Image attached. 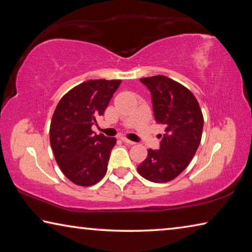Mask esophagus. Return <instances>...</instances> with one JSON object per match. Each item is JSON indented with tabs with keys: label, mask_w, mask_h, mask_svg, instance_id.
Returning <instances> with one entry per match:
<instances>
[{
	"label": "esophagus",
	"mask_w": 252,
	"mask_h": 252,
	"mask_svg": "<svg viewBox=\"0 0 252 252\" xmlns=\"http://www.w3.org/2000/svg\"><path fill=\"white\" fill-rule=\"evenodd\" d=\"M121 140L125 143H126V144H130V146H133V144H135V142L134 141H131V140H129L127 138H126V136H123V138H121Z\"/></svg>",
	"instance_id": "34e87169"
}]
</instances>
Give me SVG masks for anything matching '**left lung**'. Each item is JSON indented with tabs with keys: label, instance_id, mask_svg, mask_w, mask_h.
I'll list each match as a JSON object with an SVG mask.
<instances>
[{
	"label": "left lung",
	"instance_id": "obj_1",
	"mask_svg": "<svg viewBox=\"0 0 252 252\" xmlns=\"http://www.w3.org/2000/svg\"><path fill=\"white\" fill-rule=\"evenodd\" d=\"M152 95L158 125L164 126L159 150L149 149L138 172L149 181L163 183L177 178L194 157L201 141L203 116L193 93L164 75L142 78Z\"/></svg>",
	"mask_w": 252,
	"mask_h": 252
}]
</instances>
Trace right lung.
Segmentation results:
<instances>
[{
  "label": "right lung",
  "mask_w": 252,
  "mask_h": 252,
  "mask_svg": "<svg viewBox=\"0 0 252 252\" xmlns=\"http://www.w3.org/2000/svg\"><path fill=\"white\" fill-rule=\"evenodd\" d=\"M120 84L121 80L85 81L65 93L54 110L51 148L63 174L76 186H93L105 176L117 139L94 134L91 126Z\"/></svg>",
  "instance_id": "add662e5"
}]
</instances>
